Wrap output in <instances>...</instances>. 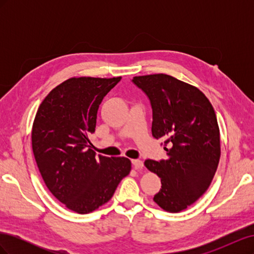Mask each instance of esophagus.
<instances>
[{
    "label": "esophagus",
    "instance_id": "obj_1",
    "mask_svg": "<svg viewBox=\"0 0 254 254\" xmlns=\"http://www.w3.org/2000/svg\"><path fill=\"white\" fill-rule=\"evenodd\" d=\"M132 166L135 168V170H139V168H142L144 166L143 162L141 160H131Z\"/></svg>",
    "mask_w": 254,
    "mask_h": 254
}]
</instances>
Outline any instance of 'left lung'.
Instances as JSON below:
<instances>
[{"instance_id": "left-lung-1", "label": "left lung", "mask_w": 254, "mask_h": 254, "mask_svg": "<svg viewBox=\"0 0 254 254\" xmlns=\"http://www.w3.org/2000/svg\"><path fill=\"white\" fill-rule=\"evenodd\" d=\"M132 82L147 95L152 109V136L164 140L165 160L144 164L161 178L153 197L163 210H186L210 187L220 158L216 114L194 86L166 74L135 76Z\"/></svg>"}]
</instances>
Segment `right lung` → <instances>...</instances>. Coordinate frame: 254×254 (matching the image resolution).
<instances>
[{"mask_svg": "<svg viewBox=\"0 0 254 254\" xmlns=\"http://www.w3.org/2000/svg\"><path fill=\"white\" fill-rule=\"evenodd\" d=\"M122 77H73L53 89L37 111L32 131L35 160L51 193L67 209L87 214L108 202L131 170L124 157L91 149L103 98Z\"/></svg>", "mask_w": 254, "mask_h": 254, "instance_id": "add662e5", "label": "right lung"}]
</instances>
